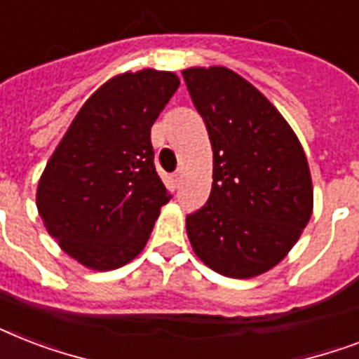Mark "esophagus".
<instances>
[{
	"instance_id": "34e87169",
	"label": "esophagus",
	"mask_w": 359,
	"mask_h": 359,
	"mask_svg": "<svg viewBox=\"0 0 359 359\" xmlns=\"http://www.w3.org/2000/svg\"><path fill=\"white\" fill-rule=\"evenodd\" d=\"M182 169H179V171H177V173L173 175V182H175V186H177V188H179L180 186V182H182Z\"/></svg>"
}]
</instances>
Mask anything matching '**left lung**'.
Masks as SVG:
<instances>
[{
    "mask_svg": "<svg viewBox=\"0 0 359 359\" xmlns=\"http://www.w3.org/2000/svg\"><path fill=\"white\" fill-rule=\"evenodd\" d=\"M212 145V190L186 216L196 255L235 279L261 276L285 259L313 214L306 152L276 106L225 67L182 70Z\"/></svg>",
    "mask_w": 359,
    "mask_h": 359,
    "instance_id": "8db88e82",
    "label": "left lung"
}]
</instances>
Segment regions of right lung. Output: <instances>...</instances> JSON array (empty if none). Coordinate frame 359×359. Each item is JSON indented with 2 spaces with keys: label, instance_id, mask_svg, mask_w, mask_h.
<instances>
[{
  "label": "right lung",
  "instance_id": "right-lung-1",
  "mask_svg": "<svg viewBox=\"0 0 359 359\" xmlns=\"http://www.w3.org/2000/svg\"><path fill=\"white\" fill-rule=\"evenodd\" d=\"M175 72L114 76L87 98L36 186L42 224L83 266L108 272L140 255L169 201L151 126L179 89Z\"/></svg>",
  "mask_w": 359,
  "mask_h": 359
}]
</instances>
